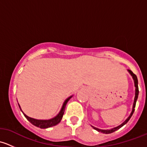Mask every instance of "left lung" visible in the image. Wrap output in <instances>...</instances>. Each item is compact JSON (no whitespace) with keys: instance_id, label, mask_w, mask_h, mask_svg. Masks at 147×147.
Returning a JSON list of instances; mask_svg holds the SVG:
<instances>
[{"instance_id":"8db88e82","label":"left lung","mask_w":147,"mask_h":147,"mask_svg":"<svg viewBox=\"0 0 147 147\" xmlns=\"http://www.w3.org/2000/svg\"><path fill=\"white\" fill-rule=\"evenodd\" d=\"M128 72H129V74L131 75V77H132L133 80H134V86H135V87H136V89H135V97H134V104H133L132 111H131V114H130L129 116L128 117V118H127V119H126L125 121H124V122L122 123V124H120V125L118 126V127H114V128L110 129H100L96 128V127H93V126H92V127L94 129L97 130V131H98L99 132L104 133V134H110V133H112V132H114V131H117V130L121 128V127H123V126H124V124H127V123L128 122V121L130 119V118H131V116H132L133 113H134V109H135V106H136V102H137V98H138V95H139V87H138V80H137V75H136L135 74L133 73V72H131V71L130 70V69H128Z\"/></svg>"}]
</instances>
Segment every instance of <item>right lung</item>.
Masks as SVG:
<instances>
[{
    "label": "right lung",
    "instance_id": "1",
    "mask_svg": "<svg viewBox=\"0 0 147 147\" xmlns=\"http://www.w3.org/2000/svg\"><path fill=\"white\" fill-rule=\"evenodd\" d=\"M72 97V96H70V97H68L67 99H66V100H65V101L64 102V103H63V107H62L61 109H60V112L58 113V115H57V116L55 117L52 118V119H33V118L27 116L26 114L23 113V111H22V109H21V108H20V105H19V104H18V106H19V107H20L21 112H23V114L24 115V116L26 117V119H27L28 121L31 123V124H33L34 126H36V127H40V128H41V129H46V128H49V127H53V126L57 125V124H59V123L60 122V121H61L62 118H63V115H64L65 107H66L67 103V102L69 101V99H70Z\"/></svg>",
    "mask_w": 147,
    "mask_h": 147
}]
</instances>
